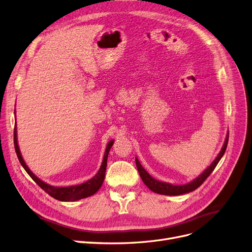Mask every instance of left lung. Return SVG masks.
<instances>
[{
	"label": "left lung",
	"instance_id": "left-lung-1",
	"mask_svg": "<svg viewBox=\"0 0 252 252\" xmlns=\"http://www.w3.org/2000/svg\"><path fill=\"white\" fill-rule=\"evenodd\" d=\"M227 143H228V133L226 135V138H225V142H224V145L222 147L221 151L219 152L218 156H217V158L214 159V161L211 163V166L209 168H206L201 173V174L198 177H196L193 181L189 182V184H187V185L174 186V185L168 184V182L156 180L143 168L141 162L138 161V159L135 158L136 168H137L138 173H140V176H141L142 180L144 181V184L152 190V192L161 194V195H168V196H177V195L187 194L189 192H193V190H195L197 188L200 187L204 182V180L211 175V173L215 170L216 166L218 164V162L222 158V156L224 155L225 150H226V147H227Z\"/></svg>",
	"mask_w": 252,
	"mask_h": 252
}]
</instances>
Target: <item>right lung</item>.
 Here are the masks:
<instances>
[{"label":"right lung","instance_id":"obj_1","mask_svg":"<svg viewBox=\"0 0 252 252\" xmlns=\"http://www.w3.org/2000/svg\"><path fill=\"white\" fill-rule=\"evenodd\" d=\"M14 148L15 152L17 155V158H19L21 164L25 171L28 173L29 176L36 182V184L45 190L46 193H48L51 197H53L57 200L60 201H76V200H80V199L90 197L94 195V193L98 192V189L101 188L104 178H105V171H106V166H107V158H108V153L109 150L114 145V140L109 141L107 144L105 153H104V158L103 161L101 163V167L98 171V173L94 175L92 179L83 182L81 185H77V186H71V187H53L51 185H48L47 182L40 180L36 175L33 174V172L29 169V167L26 164L25 160L23 159V156L20 151V147L19 144H17V133H16V126L14 127Z\"/></svg>","mask_w":252,"mask_h":252}]
</instances>
